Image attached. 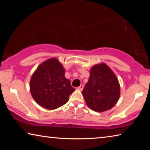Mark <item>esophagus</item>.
Instances as JSON below:
<instances>
[{
	"label": "esophagus",
	"mask_w": 150,
	"mask_h": 150,
	"mask_svg": "<svg viewBox=\"0 0 150 150\" xmlns=\"http://www.w3.org/2000/svg\"><path fill=\"white\" fill-rule=\"evenodd\" d=\"M83 85H80L79 87H78L77 88V90H79V91H82L83 89Z\"/></svg>",
	"instance_id": "1"
}]
</instances>
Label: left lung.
Returning a JSON list of instances; mask_svg holds the SVG:
<instances>
[{"label": "left lung", "mask_w": 150, "mask_h": 150, "mask_svg": "<svg viewBox=\"0 0 150 150\" xmlns=\"http://www.w3.org/2000/svg\"><path fill=\"white\" fill-rule=\"evenodd\" d=\"M87 105L93 110H110L118 102L120 87L114 72L105 63L93 66L90 77L82 91Z\"/></svg>", "instance_id": "left-lung-1"}]
</instances>
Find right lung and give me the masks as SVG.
<instances>
[{
  "label": "right lung",
  "instance_id": "1",
  "mask_svg": "<svg viewBox=\"0 0 150 150\" xmlns=\"http://www.w3.org/2000/svg\"><path fill=\"white\" fill-rule=\"evenodd\" d=\"M30 92L38 105L54 110L65 105L75 88L65 77V69L56 58H50L40 64L32 75Z\"/></svg>",
  "mask_w": 150,
  "mask_h": 150
}]
</instances>
